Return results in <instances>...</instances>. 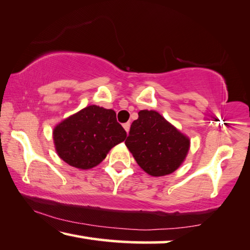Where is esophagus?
<instances>
[{
  "mask_svg": "<svg viewBox=\"0 0 250 250\" xmlns=\"http://www.w3.org/2000/svg\"><path fill=\"white\" fill-rule=\"evenodd\" d=\"M123 127H124V129L126 130V133L128 134V132H129V127H130V124H129V123H125V124H123Z\"/></svg>",
  "mask_w": 250,
  "mask_h": 250,
  "instance_id": "obj_1",
  "label": "esophagus"
}]
</instances>
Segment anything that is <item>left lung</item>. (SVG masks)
Segmentation results:
<instances>
[{
	"instance_id": "1",
	"label": "left lung",
	"mask_w": 250,
	"mask_h": 250,
	"mask_svg": "<svg viewBox=\"0 0 250 250\" xmlns=\"http://www.w3.org/2000/svg\"><path fill=\"white\" fill-rule=\"evenodd\" d=\"M125 145L143 171L152 176L173 173L190 149V138L155 110L143 109L130 125Z\"/></svg>"
}]
</instances>
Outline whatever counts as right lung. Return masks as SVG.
Masks as SVG:
<instances>
[{"instance_id":"right-lung-1","label":"right lung","mask_w":250,"mask_h":250,"mask_svg":"<svg viewBox=\"0 0 250 250\" xmlns=\"http://www.w3.org/2000/svg\"><path fill=\"white\" fill-rule=\"evenodd\" d=\"M52 136L61 160L79 170H89L125 140L126 132L113 109L89 105L57 124Z\"/></svg>"}]
</instances>
